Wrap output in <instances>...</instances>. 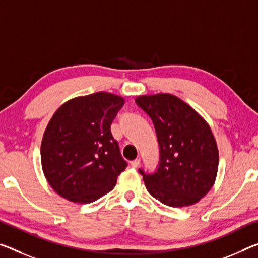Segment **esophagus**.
Wrapping results in <instances>:
<instances>
[{
    "label": "esophagus",
    "instance_id": "34e87169",
    "mask_svg": "<svg viewBox=\"0 0 258 258\" xmlns=\"http://www.w3.org/2000/svg\"><path fill=\"white\" fill-rule=\"evenodd\" d=\"M139 165H140V159H139V158L134 159V161L131 162V166L134 167V169H137V167H139Z\"/></svg>",
    "mask_w": 258,
    "mask_h": 258
}]
</instances>
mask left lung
<instances>
[{
  "label": "left lung",
  "instance_id": "obj_1",
  "mask_svg": "<svg viewBox=\"0 0 258 258\" xmlns=\"http://www.w3.org/2000/svg\"><path fill=\"white\" fill-rule=\"evenodd\" d=\"M136 103L154 122L161 155L156 172L139 170L147 190L169 207L198 203L214 186L218 171V148L209 124L172 94L141 95Z\"/></svg>",
  "mask_w": 258,
  "mask_h": 258
}]
</instances>
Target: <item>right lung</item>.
<instances>
[{
  "label": "right lung",
  "instance_id": "1",
  "mask_svg": "<svg viewBox=\"0 0 258 258\" xmlns=\"http://www.w3.org/2000/svg\"><path fill=\"white\" fill-rule=\"evenodd\" d=\"M125 100L99 92L69 100L49 120L41 142V165L57 194L87 204L109 193L127 163L111 134Z\"/></svg>",
  "mask_w": 258,
  "mask_h": 258
}]
</instances>
